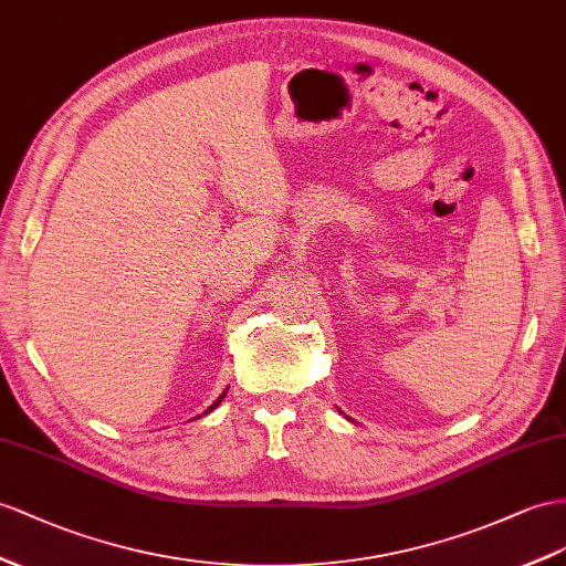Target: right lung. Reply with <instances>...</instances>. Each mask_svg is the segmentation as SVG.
<instances>
[{
  "label": "right lung",
  "instance_id": "obj_1",
  "mask_svg": "<svg viewBox=\"0 0 566 566\" xmlns=\"http://www.w3.org/2000/svg\"><path fill=\"white\" fill-rule=\"evenodd\" d=\"M224 395H227V392H224ZM224 395H222V397H220V399H217V401H214V403H212V407H210V409H208V411H206V413H210V411H212V409H214V407H217V403H220V401H222V399H224Z\"/></svg>",
  "mask_w": 566,
  "mask_h": 566
}]
</instances>
